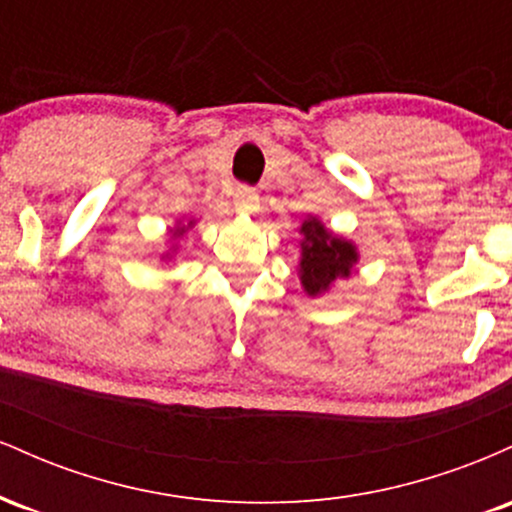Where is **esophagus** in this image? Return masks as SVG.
Returning a JSON list of instances; mask_svg holds the SVG:
<instances>
[{
    "mask_svg": "<svg viewBox=\"0 0 512 512\" xmlns=\"http://www.w3.org/2000/svg\"><path fill=\"white\" fill-rule=\"evenodd\" d=\"M233 202H236L238 211H243V214H252L257 207V192L248 185H238L236 195H233Z\"/></svg>",
    "mask_w": 512,
    "mask_h": 512,
    "instance_id": "1",
    "label": "esophagus"
}]
</instances>
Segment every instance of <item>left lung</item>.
<instances>
[{
    "label": "left lung",
    "mask_w": 512,
    "mask_h": 512,
    "mask_svg": "<svg viewBox=\"0 0 512 512\" xmlns=\"http://www.w3.org/2000/svg\"><path fill=\"white\" fill-rule=\"evenodd\" d=\"M301 236L298 274L308 296H320L330 291L337 279H349L358 264V250L351 240L332 233L317 216L303 219Z\"/></svg>",
    "instance_id": "8db88e82"
}]
</instances>
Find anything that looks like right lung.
<instances>
[{
	"instance_id": "1",
	"label": "right lung",
	"mask_w": 512,
	"mask_h": 512,
	"mask_svg": "<svg viewBox=\"0 0 512 512\" xmlns=\"http://www.w3.org/2000/svg\"><path fill=\"white\" fill-rule=\"evenodd\" d=\"M195 226V221H187V223H182V221H178V226H175V231H170V243H173V240H178L182 233L187 231V228H192ZM161 260H173V252H163L161 255Z\"/></svg>"
}]
</instances>
